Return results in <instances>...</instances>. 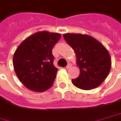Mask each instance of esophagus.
I'll list each match as a JSON object with an SVG mask.
<instances>
[{"label":"esophagus","mask_w":121,"mask_h":121,"mask_svg":"<svg viewBox=\"0 0 121 121\" xmlns=\"http://www.w3.org/2000/svg\"><path fill=\"white\" fill-rule=\"evenodd\" d=\"M71 66H72V65H71V64H68V66H66V69H69V68H71Z\"/></svg>","instance_id":"esophagus-1"}]
</instances>
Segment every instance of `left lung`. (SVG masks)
I'll list each match as a JSON object with an SVG mask.
<instances>
[{
  "label": "left lung",
  "mask_w": 121,
  "mask_h": 121,
  "mask_svg": "<svg viewBox=\"0 0 121 121\" xmlns=\"http://www.w3.org/2000/svg\"><path fill=\"white\" fill-rule=\"evenodd\" d=\"M64 38L76 55L80 73L72 79L78 88L89 90L99 86L110 73L112 60L103 44L93 37L81 33H65Z\"/></svg>",
  "instance_id": "8db88e82"
}]
</instances>
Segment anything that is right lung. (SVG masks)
Returning <instances> with one entry per match:
<instances>
[{
	"label": "right lung",
	"mask_w": 121,
	"mask_h": 121,
	"mask_svg": "<svg viewBox=\"0 0 121 121\" xmlns=\"http://www.w3.org/2000/svg\"><path fill=\"white\" fill-rule=\"evenodd\" d=\"M60 33L46 31L35 33L16 48L13 65L16 76L26 88L44 92L53 84L58 69L53 65L52 49Z\"/></svg>",
	"instance_id": "right-lung-1"
}]
</instances>
